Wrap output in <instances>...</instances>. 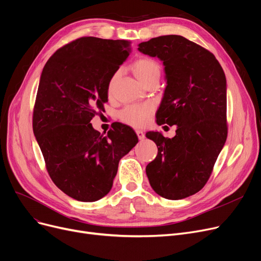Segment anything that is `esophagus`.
I'll return each instance as SVG.
<instances>
[{
  "mask_svg": "<svg viewBox=\"0 0 261 261\" xmlns=\"http://www.w3.org/2000/svg\"><path fill=\"white\" fill-rule=\"evenodd\" d=\"M135 132H137L138 138H139L140 140H144V139H145V133H144L142 130H137Z\"/></svg>",
  "mask_w": 261,
  "mask_h": 261,
  "instance_id": "obj_1",
  "label": "esophagus"
}]
</instances>
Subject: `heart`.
<instances>
[{
	"label": "heart",
	"mask_w": 261,
	"mask_h": 261,
	"mask_svg": "<svg viewBox=\"0 0 261 261\" xmlns=\"http://www.w3.org/2000/svg\"><path fill=\"white\" fill-rule=\"evenodd\" d=\"M134 73L139 80L144 84L153 77L160 76L161 67L159 63L149 58H142L138 60L133 65ZM116 74L111 79L109 84V90H111ZM153 112V106L151 103L134 105L124 108L119 114L120 119L132 127L141 128L148 122L151 113Z\"/></svg>",
	"instance_id": "obj_1"
}]
</instances>
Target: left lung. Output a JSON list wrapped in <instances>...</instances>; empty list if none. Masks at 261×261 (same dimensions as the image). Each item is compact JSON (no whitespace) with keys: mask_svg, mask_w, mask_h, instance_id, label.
<instances>
[{"mask_svg":"<svg viewBox=\"0 0 261 261\" xmlns=\"http://www.w3.org/2000/svg\"><path fill=\"white\" fill-rule=\"evenodd\" d=\"M139 51L164 65L166 87L156 123L177 126L172 139L146 133L158 147L146 175L156 194L182 199L207 184L227 139L225 73L211 52L179 35L141 42Z\"/></svg>","mask_w":261,"mask_h":261,"instance_id":"obj_1","label":"left lung"}]
</instances>
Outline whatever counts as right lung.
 <instances>
[{"label": "right lung", "mask_w": 261, "mask_h": 261, "mask_svg": "<svg viewBox=\"0 0 261 261\" xmlns=\"http://www.w3.org/2000/svg\"><path fill=\"white\" fill-rule=\"evenodd\" d=\"M130 54V42L81 37L44 65L33 113V131L55 186L80 201L112 189L118 163L138 144L127 124L100 134L90 123L108 102L109 84Z\"/></svg>", "instance_id": "obj_1"}]
</instances>
